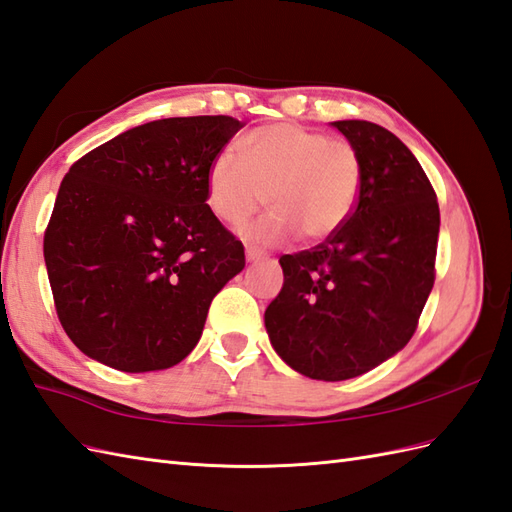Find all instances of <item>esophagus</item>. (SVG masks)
Here are the masks:
<instances>
[{"label":"esophagus","instance_id":"obj_1","mask_svg":"<svg viewBox=\"0 0 512 512\" xmlns=\"http://www.w3.org/2000/svg\"><path fill=\"white\" fill-rule=\"evenodd\" d=\"M261 257H264V253L257 251V248H253V246H246V259L248 261H259Z\"/></svg>","mask_w":512,"mask_h":512}]
</instances>
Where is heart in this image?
Instances as JSON below:
<instances>
[{
  "instance_id": "obj_1",
  "label": "heart",
  "mask_w": 512,
  "mask_h": 512,
  "mask_svg": "<svg viewBox=\"0 0 512 512\" xmlns=\"http://www.w3.org/2000/svg\"><path fill=\"white\" fill-rule=\"evenodd\" d=\"M240 148L218 152L207 168V202L222 222L242 227L268 192L272 209L246 231L257 244L299 231L320 242L347 224L362 187V159L351 141L279 122L253 128Z\"/></svg>"
}]
</instances>
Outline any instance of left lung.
Returning a JSON list of instances; mask_svg holds the SVG:
<instances>
[{
  "mask_svg": "<svg viewBox=\"0 0 512 512\" xmlns=\"http://www.w3.org/2000/svg\"><path fill=\"white\" fill-rule=\"evenodd\" d=\"M362 159L360 198L325 242L283 255V288L264 314L281 360L342 382L379 366L414 336L434 285L441 211L421 163L390 130L331 122Z\"/></svg>",
  "mask_w": 512,
  "mask_h": 512,
  "instance_id": "obj_1",
  "label": "left lung"
}]
</instances>
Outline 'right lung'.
<instances>
[{
	"instance_id": "obj_1",
	"label": "right lung",
	"mask_w": 512,
	"mask_h": 512,
	"mask_svg": "<svg viewBox=\"0 0 512 512\" xmlns=\"http://www.w3.org/2000/svg\"><path fill=\"white\" fill-rule=\"evenodd\" d=\"M244 124L168 117L126 130L65 174L43 237L56 314L76 347L124 373L198 344L244 246L207 205V168Z\"/></svg>"
}]
</instances>
